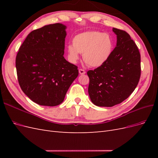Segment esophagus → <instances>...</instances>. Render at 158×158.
I'll return each instance as SVG.
<instances>
[{
  "label": "esophagus",
  "mask_w": 158,
  "mask_h": 158,
  "mask_svg": "<svg viewBox=\"0 0 158 158\" xmlns=\"http://www.w3.org/2000/svg\"><path fill=\"white\" fill-rule=\"evenodd\" d=\"M79 73H80V74L82 75V74H85V70H83V69H79Z\"/></svg>",
  "instance_id": "obj_1"
}]
</instances>
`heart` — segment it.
<instances>
[{
    "instance_id": "b5f03b06",
    "label": "heart",
    "mask_w": 158,
    "mask_h": 158,
    "mask_svg": "<svg viewBox=\"0 0 158 158\" xmlns=\"http://www.w3.org/2000/svg\"><path fill=\"white\" fill-rule=\"evenodd\" d=\"M113 40L109 33L98 31L80 33L73 39V45L67 46L69 60L76 63L83 54V60L91 67H99L106 63L113 50Z\"/></svg>"
}]
</instances>
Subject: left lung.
<instances>
[{
  "mask_svg": "<svg viewBox=\"0 0 158 158\" xmlns=\"http://www.w3.org/2000/svg\"><path fill=\"white\" fill-rule=\"evenodd\" d=\"M117 45L109 59L99 67L88 71V94L99 107H113L127 99L139 82L140 54L125 31L113 28Z\"/></svg>",
  "mask_w": 158,
  "mask_h": 158,
  "instance_id": "8db88e82",
  "label": "left lung"
}]
</instances>
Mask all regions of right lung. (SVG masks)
Segmentation results:
<instances>
[{"instance_id":"obj_1","label":"right lung","mask_w":158,"mask_h":158,"mask_svg":"<svg viewBox=\"0 0 158 158\" xmlns=\"http://www.w3.org/2000/svg\"><path fill=\"white\" fill-rule=\"evenodd\" d=\"M66 26L56 23L30 33L16 58L19 84L31 101L44 106L63 102L78 76V67L64 57Z\"/></svg>"}]
</instances>
